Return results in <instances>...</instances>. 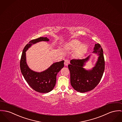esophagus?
<instances>
[{"label":"esophagus","mask_w":122,"mask_h":122,"mask_svg":"<svg viewBox=\"0 0 122 122\" xmlns=\"http://www.w3.org/2000/svg\"><path fill=\"white\" fill-rule=\"evenodd\" d=\"M69 63H70V61H69V60H68V59H66L65 60V63H64V64H65V65L66 66H68V65L69 64Z\"/></svg>","instance_id":"34e87169"}]
</instances>
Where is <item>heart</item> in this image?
Listing matches in <instances>:
<instances>
[{
	"mask_svg": "<svg viewBox=\"0 0 122 122\" xmlns=\"http://www.w3.org/2000/svg\"><path fill=\"white\" fill-rule=\"evenodd\" d=\"M81 42L77 40H73L69 42L67 47L68 49L71 50H74L76 49L75 54L77 56H81L86 52L87 46L84 44H81Z\"/></svg>",
	"mask_w": 122,
	"mask_h": 122,
	"instance_id": "1",
	"label": "heart"
}]
</instances>
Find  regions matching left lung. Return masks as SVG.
I'll list each match as a JSON object with an SVG mask.
<instances>
[{
    "label": "left lung",
    "mask_w": 122,
    "mask_h": 122,
    "mask_svg": "<svg viewBox=\"0 0 122 122\" xmlns=\"http://www.w3.org/2000/svg\"><path fill=\"white\" fill-rule=\"evenodd\" d=\"M93 53H97L98 60L92 70L87 71L83 67L89 60L90 56L85 59H73L70 61L68 68L70 72L71 84L76 91L83 93L92 90L100 82L105 67L103 50L101 45L96 44Z\"/></svg>",
    "instance_id": "left-lung-1"
}]
</instances>
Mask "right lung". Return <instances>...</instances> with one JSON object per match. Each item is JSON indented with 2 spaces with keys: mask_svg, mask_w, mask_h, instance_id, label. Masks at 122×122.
Segmentation results:
<instances>
[{
  "mask_svg": "<svg viewBox=\"0 0 122 122\" xmlns=\"http://www.w3.org/2000/svg\"><path fill=\"white\" fill-rule=\"evenodd\" d=\"M49 40L47 37H40L30 41L24 48L20 61L21 71L25 80L32 89L40 93H47L53 90L56 83L57 74L64 66V61L54 63L43 72H35L26 64L25 51L32 44Z\"/></svg>",
  "mask_w": 122,
  "mask_h": 122,
  "instance_id": "obj_1",
  "label": "right lung"
}]
</instances>
